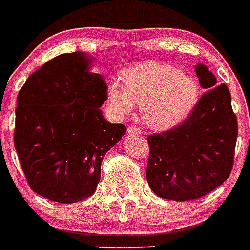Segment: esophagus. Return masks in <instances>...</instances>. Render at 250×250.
I'll return each mask as SVG.
<instances>
[{
    "instance_id": "esophagus-1",
    "label": "esophagus",
    "mask_w": 250,
    "mask_h": 250,
    "mask_svg": "<svg viewBox=\"0 0 250 250\" xmlns=\"http://www.w3.org/2000/svg\"><path fill=\"white\" fill-rule=\"evenodd\" d=\"M128 133L131 134V135H139V134H141V129H140L138 125H129L128 127Z\"/></svg>"
}]
</instances>
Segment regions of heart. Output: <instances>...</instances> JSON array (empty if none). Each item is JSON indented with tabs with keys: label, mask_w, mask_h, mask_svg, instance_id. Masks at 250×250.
<instances>
[{
	"label": "heart",
	"mask_w": 250,
	"mask_h": 250,
	"mask_svg": "<svg viewBox=\"0 0 250 250\" xmlns=\"http://www.w3.org/2000/svg\"><path fill=\"white\" fill-rule=\"evenodd\" d=\"M123 85H108V98L117 114H128L135 102L148 127L167 130L184 122L199 101V85L193 77L160 62H142L125 70Z\"/></svg>",
	"instance_id": "heart-1"
}]
</instances>
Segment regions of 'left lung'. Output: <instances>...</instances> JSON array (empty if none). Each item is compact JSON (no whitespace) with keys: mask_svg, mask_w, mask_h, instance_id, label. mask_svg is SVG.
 Segmentation results:
<instances>
[{"mask_svg":"<svg viewBox=\"0 0 250 250\" xmlns=\"http://www.w3.org/2000/svg\"><path fill=\"white\" fill-rule=\"evenodd\" d=\"M196 73L207 91L192 114L172 129L147 138V182L156 196L185 202L210 193L234 166L237 119L226 84L217 85L207 66Z\"/></svg>","mask_w":250,"mask_h":250,"instance_id":"obj_1","label":"left lung"}]
</instances>
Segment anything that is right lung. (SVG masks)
<instances>
[{
  "mask_svg": "<svg viewBox=\"0 0 250 250\" xmlns=\"http://www.w3.org/2000/svg\"><path fill=\"white\" fill-rule=\"evenodd\" d=\"M83 52L60 54L33 72L18 96L14 145L28 185L58 203L95 193L104 155L125 135L101 106L106 84Z\"/></svg>",
  "mask_w": 250,
  "mask_h": 250,
  "instance_id": "right-lung-1",
  "label": "right lung"
}]
</instances>
